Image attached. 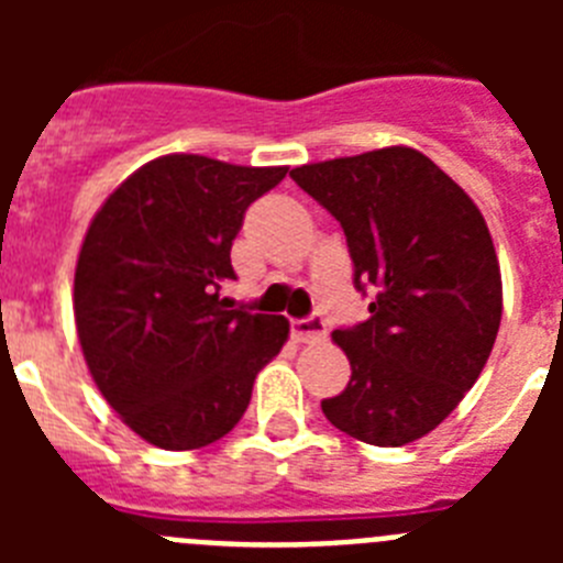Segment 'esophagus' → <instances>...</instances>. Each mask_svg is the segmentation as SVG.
<instances>
[{"mask_svg": "<svg viewBox=\"0 0 563 563\" xmlns=\"http://www.w3.org/2000/svg\"><path fill=\"white\" fill-rule=\"evenodd\" d=\"M290 332L298 343H310L327 335V324H324V318H318V316L298 318V321H292L290 324Z\"/></svg>", "mask_w": 563, "mask_h": 563, "instance_id": "34e87169", "label": "esophagus"}]
</instances>
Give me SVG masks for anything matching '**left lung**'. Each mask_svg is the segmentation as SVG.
Listing matches in <instances>:
<instances>
[{
	"label": "left lung",
	"mask_w": 563,
	"mask_h": 563,
	"mask_svg": "<svg viewBox=\"0 0 563 563\" xmlns=\"http://www.w3.org/2000/svg\"><path fill=\"white\" fill-rule=\"evenodd\" d=\"M290 177L341 222L355 287L372 292L369 318L332 332L352 377L321 409L369 445L420 440L474 386L499 332L501 273L485 217L417 148L310 163Z\"/></svg>",
	"instance_id": "8db88e82"
}]
</instances>
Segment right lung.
Returning <instances> with one entry per match:
<instances>
[{
	"instance_id": "1",
	"label": "right lung",
	"mask_w": 563,
	"mask_h": 563,
	"mask_svg": "<svg viewBox=\"0 0 563 563\" xmlns=\"http://www.w3.org/2000/svg\"><path fill=\"white\" fill-rule=\"evenodd\" d=\"M285 174L166 154L114 188L84 236L73 298L89 375L157 449L225 437L285 346L287 318L220 298L236 278L231 245L247 206Z\"/></svg>"
}]
</instances>
